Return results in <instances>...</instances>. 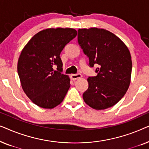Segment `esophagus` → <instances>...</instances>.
<instances>
[{
  "label": "esophagus",
  "instance_id": "34e87169",
  "mask_svg": "<svg viewBox=\"0 0 149 149\" xmlns=\"http://www.w3.org/2000/svg\"><path fill=\"white\" fill-rule=\"evenodd\" d=\"M82 77V75H81L80 73H77V74H72L70 75V79L73 81L77 80V79H80Z\"/></svg>",
  "mask_w": 149,
  "mask_h": 149
}]
</instances>
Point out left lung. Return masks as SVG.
<instances>
[{
    "mask_svg": "<svg viewBox=\"0 0 149 149\" xmlns=\"http://www.w3.org/2000/svg\"><path fill=\"white\" fill-rule=\"evenodd\" d=\"M78 42L88 57L89 66L97 65L96 76L87 79L85 102L95 110L116 104L130 86L132 69L131 55L123 42L104 29L91 28L78 30Z\"/></svg>",
    "mask_w": 149,
    "mask_h": 149,
    "instance_id": "1",
    "label": "left lung"
}]
</instances>
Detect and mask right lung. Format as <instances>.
Here are the masks:
<instances>
[{
	"instance_id": "add662e5",
	"label": "right lung",
	"mask_w": 149,
	"mask_h": 149,
	"mask_svg": "<svg viewBox=\"0 0 149 149\" xmlns=\"http://www.w3.org/2000/svg\"><path fill=\"white\" fill-rule=\"evenodd\" d=\"M77 34L72 28H49L36 34L22 51L17 63L22 87L38 107L53 109L68 92L70 79L62 73L60 54Z\"/></svg>"
}]
</instances>
